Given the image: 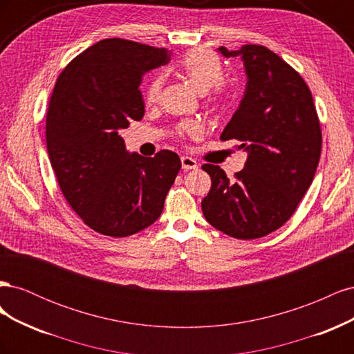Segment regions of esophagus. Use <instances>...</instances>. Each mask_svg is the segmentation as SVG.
<instances>
[{
	"instance_id": "obj_1",
	"label": "esophagus",
	"mask_w": 354,
	"mask_h": 354,
	"mask_svg": "<svg viewBox=\"0 0 354 354\" xmlns=\"http://www.w3.org/2000/svg\"><path fill=\"white\" fill-rule=\"evenodd\" d=\"M181 168H183L185 171H189V169H196L198 168V162L190 156H181Z\"/></svg>"
}]
</instances>
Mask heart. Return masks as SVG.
Returning a JSON list of instances; mask_svg holds the SVG:
<instances>
[{"label":"heart","mask_w":354,"mask_h":354,"mask_svg":"<svg viewBox=\"0 0 354 354\" xmlns=\"http://www.w3.org/2000/svg\"><path fill=\"white\" fill-rule=\"evenodd\" d=\"M180 72L185 75L194 88L199 93H207L214 87V100L223 102L224 87L221 80L224 68L220 57L208 50H190L180 62ZM162 75H153L146 85L145 100L147 104L156 102L160 88H162ZM178 137H199L203 133V127L198 121H183L176 127Z\"/></svg>","instance_id":"1"}]
</instances>
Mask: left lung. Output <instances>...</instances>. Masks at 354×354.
I'll return each mask as SVG.
<instances>
[{"label": "left lung", "mask_w": 354, "mask_h": 354, "mask_svg": "<svg viewBox=\"0 0 354 354\" xmlns=\"http://www.w3.org/2000/svg\"><path fill=\"white\" fill-rule=\"evenodd\" d=\"M218 51L241 56L248 78L220 138L239 140L248 158L234 181L218 165H202L211 177L202 212L232 238L257 239L282 227L306 195L319 164L322 131L307 84L276 53L257 44Z\"/></svg>", "instance_id": "obj_1"}]
</instances>
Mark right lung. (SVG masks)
I'll use <instances>...</instances> for the list:
<instances>
[{"label":"right lung","instance_id":"1","mask_svg":"<svg viewBox=\"0 0 354 354\" xmlns=\"http://www.w3.org/2000/svg\"><path fill=\"white\" fill-rule=\"evenodd\" d=\"M171 55L140 42L108 38L62 71L48 103L46 137L63 196L88 227L125 238L153 224L181 168L176 152H127L118 134L145 115L142 77Z\"/></svg>","mask_w":354,"mask_h":354}]
</instances>
